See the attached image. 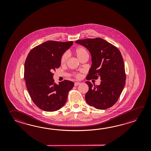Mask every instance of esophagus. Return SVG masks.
<instances>
[{"label": "esophagus", "mask_w": 151, "mask_h": 151, "mask_svg": "<svg viewBox=\"0 0 151 151\" xmlns=\"http://www.w3.org/2000/svg\"><path fill=\"white\" fill-rule=\"evenodd\" d=\"M80 83H79V82H76V83H74V86H77L80 85Z\"/></svg>", "instance_id": "34e87169"}]
</instances>
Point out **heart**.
<instances>
[{
  "instance_id": "b5f03b06",
  "label": "heart",
  "mask_w": 151,
  "mask_h": 151,
  "mask_svg": "<svg viewBox=\"0 0 151 151\" xmlns=\"http://www.w3.org/2000/svg\"><path fill=\"white\" fill-rule=\"evenodd\" d=\"M74 53L77 55V57L80 59V58L83 57L85 55H88V52L87 51L86 49L83 47H78L75 49L74 50ZM68 58V53L65 52L63 55H61V58H60V63L61 64H65L67 62ZM75 77L76 78H79L80 77V74H76Z\"/></svg>"
}]
</instances>
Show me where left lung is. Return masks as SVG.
Masks as SVG:
<instances>
[{"mask_svg":"<svg viewBox=\"0 0 151 151\" xmlns=\"http://www.w3.org/2000/svg\"><path fill=\"white\" fill-rule=\"evenodd\" d=\"M83 45L90 51L92 64L87 80L100 78L99 85L86 81L89 90L85 100L90 106L96 109L110 108L119 99L126 82L124 60L120 52L115 46L103 39H85L76 42Z\"/></svg>","mask_w":151,"mask_h":151,"instance_id":"obj_1","label":"left lung"}]
</instances>
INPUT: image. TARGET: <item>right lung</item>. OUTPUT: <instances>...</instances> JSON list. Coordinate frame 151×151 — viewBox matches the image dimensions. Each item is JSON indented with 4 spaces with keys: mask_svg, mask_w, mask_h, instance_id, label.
<instances>
[{
    "mask_svg": "<svg viewBox=\"0 0 151 151\" xmlns=\"http://www.w3.org/2000/svg\"><path fill=\"white\" fill-rule=\"evenodd\" d=\"M73 42L48 40L32 48L24 64L26 86L33 102L40 109L54 112L61 109L74 83L64 80L57 85L53 71L60 66L61 55Z\"/></svg>",
    "mask_w": 151,
    "mask_h": 151,
    "instance_id": "add662e5",
    "label": "right lung"
}]
</instances>
